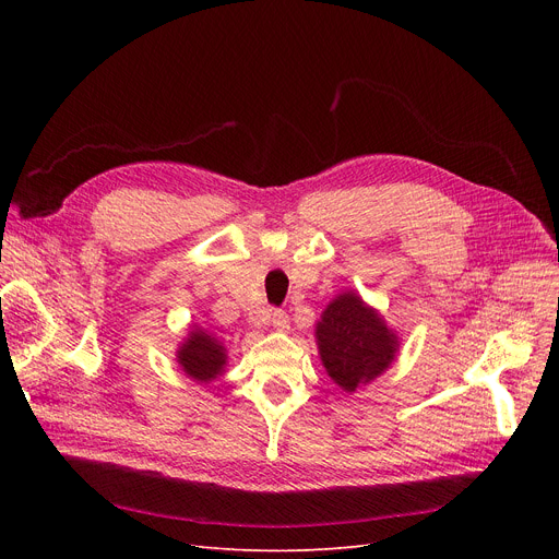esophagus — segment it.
Returning a JSON list of instances; mask_svg holds the SVG:
<instances>
[{"instance_id":"34e87169","label":"esophagus","mask_w":559,"mask_h":559,"mask_svg":"<svg viewBox=\"0 0 559 559\" xmlns=\"http://www.w3.org/2000/svg\"><path fill=\"white\" fill-rule=\"evenodd\" d=\"M272 324H274L276 331L287 333V331H289V317H287V312L274 310V312H272Z\"/></svg>"}]
</instances>
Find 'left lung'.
Masks as SVG:
<instances>
[{"instance_id": "8db88e82", "label": "left lung", "mask_w": 559, "mask_h": 559, "mask_svg": "<svg viewBox=\"0 0 559 559\" xmlns=\"http://www.w3.org/2000/svg\"><path fill=\"white\" fill-rule=\"evenodd\" d=\"M321 365L333 383L354 394L383 376L399 356L401 337L356 289H344L314 324Z\"/></svg>"}]
</instances>
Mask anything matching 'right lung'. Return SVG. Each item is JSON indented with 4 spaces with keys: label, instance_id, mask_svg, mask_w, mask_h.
<instances>
[{
    "label": "right lung",
    "instance_id": "1",
    "mask_svg": "<svg viewBox=\"0 0 559 559\" xmlns=\"http://www.w3.org/2000/svg\"><path fill=\"white\" fill-rule=\"evenodd\" d=\"M176 365L197 385H209L226 371L228 350L211 329L192 324L176 348Z\"/></svg>",
    "mask_w": 559,
    "mask_h": 559
}]
</instances>
